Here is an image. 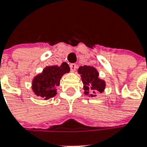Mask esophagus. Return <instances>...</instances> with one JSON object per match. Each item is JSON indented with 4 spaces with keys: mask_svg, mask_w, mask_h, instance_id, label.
<instances>
[{
    "mask_svg": "<svg viewBox=\"0 0 147 147\" xmlns=\"http://www.w3.org/2000/svg\"><path fill=\"white\" fill-rule=\"evenodd\" d=\"M69 66H70L71 71H73V72H74V71L76 70V68H77V65L75 64V63H71Z\"/></svg>",
    "mask_w": 147,
    "mask_h": 147,
    "instance_id": "34e87169",
    "label": "esophagus"
}]
</instances>
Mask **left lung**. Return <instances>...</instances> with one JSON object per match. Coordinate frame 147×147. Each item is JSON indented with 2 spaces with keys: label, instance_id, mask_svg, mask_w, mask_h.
Listing matches in <instances>:
<instances>
[{
  "label": "left lung",
  "instance_id": "left-lung-1",
  "mask_svg": "<svg viewBox=\"0 0 147 147\" xmlns=\"http://www.w3.org/2000/svg\"><path fill=\"white\" fill-rule=\"evenodd\" d=\"M79 74H81L85 94L88 95L90 92V96H93L95 92H102L105 89V82L98 78L99 74L97 70L91 66H83L80 67ZM96 96V95H95Z\"/></svg>",
  "mask_w": 147,
  "mask_h": 147
}]
</instances>
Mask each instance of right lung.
<instances>
[{
	"mask_svg": "<svg viewBox=\"0 0 147 147\" xmlns=\"http://www.w3.org/2000/svg\"><path fill=\"white\" fill-rule=\"evenodd\" d=\"M69 70L67 63H63L61 66L46 67L41 74L33 80L32 89L34 94L46 100L55 96L57 95L56 87L60 84L62 76Z\"/></svg>",
	"mask_w": 147,
	"mask_h": 147,
	"instance_id": "add662e5",
	"label": "right lung"
}]
</instances>
